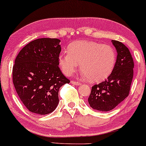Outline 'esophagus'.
Wrapping results in <instances>:
<instances>
[{
    "label": "esophagus",
    "instance_id": "1",
    "mask_svg": "<svg viewBox=\"0 0 146 146\" xmlns=\"http://www.w3.org/2000/svg\"><path fill=\"white\" fill-rule=\"evenodd\" d=\"M71 84L73 85H75V86H79V85L82 84V83L79 82H75V81H72Z\"/></svg>",
    "mask_w": 146,
    "mask_h": 146
}]
</instances>
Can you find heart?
<instances>
[{
    "label": "heart",
    "mask_w": 146,
    "mask_h": 146,
    "mask_svg": "<svg viewBox=\"0 0 146 146\" xmlns=\"http://www.w3.org/2000/svg\"><path fill=\"white\" fill-rule=\"evenodd\" d=\"M117 54L113 47L92 41H77L69 46L67 52L58 58L62 71L67 76L73 75L81 64L83 75L92 82L107 78L113 70Z\"/></svg>",
    "instance_id": "obj_1"
}]
</instances>
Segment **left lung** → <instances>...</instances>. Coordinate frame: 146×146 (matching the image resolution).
Returning <instances> with one entry per match:
<instances>
[{
    "label": "left lung",
    "mask_w": 146,
    "mask_h": 146,
    "mask_svg": "<svg viewBox=\"0 0 146 146\" xmlns=\"http://www.w3.org/2000/svg\"><path fill=\"white\" fill-rule=\"evenodd\" d=\"M117 52L115 65L104 82L92 87L88 102L93 109L107 112L114 109L129 94L134 62L129 50L122 42L112 40Z\"/></svg>",
    "instance_id": "obj_1"
}]
</instances>
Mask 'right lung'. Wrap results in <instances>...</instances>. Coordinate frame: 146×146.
Segmentation results:
<instances>
[{
	"label": "right lung",
	"instance_id": "right-lung-1",
	"mask_svg": "<svg viewBox=\"0 0 146 146\" xmlns=\"http://www.w3.org/2000/svg\"><path fill=\"white\" fill-rule=\"evenodd\" d=\"M60 40L39 38L30 42L17 56L13 82L18 96L29 111L47 114L59 102L60 87L70 83L58 67Z\"/></svg>",
	"mask_w": 146,
	"mask_h": 146
}]
</instances>
